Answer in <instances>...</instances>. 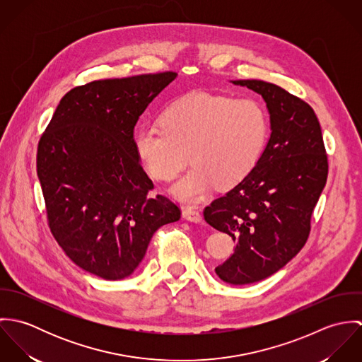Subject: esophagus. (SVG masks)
<instances>
[{
  "instance_id": "1",
  "label": "esophagus",
  "mask_w": 362,
  "mask_h": 362,
  "mask_svg": "<svg viewBox=\"0 0 362 362\" xmlns=\"http://www.w3.org/2000/svg\"><path fill=\"white\" fill-rule=\"evenodd\" d=\"M182 217L188 221H192V223H201L202 221V214L199 213L198 209L192 206H187L182 209Z\"/></svg>"
}]
</instances>
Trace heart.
<instances>
[{"label":"heart","mask_w":362,"mask_h":362,"mask_svg":"<svg viewBox=\"0 0 362 362\" xmlns=\"http://www.w3.org/2000/svg\"><path fill=\"white\" fill-rule=\"evenodd\" d=\"M267 139V115L257 99L211 93L187 95L170 104L161 125H142L134 139L139 160L156 180L171 181L184 202H198L217 184L243 181L255 167Z\"/></svg>","instance_id":"obj_1"}]
</instances>
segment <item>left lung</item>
I'll use <instances>...</instances> for the list:
<instances>
[{
  "label": "left lung",
  "mask_w": 362,
  "mask_h": 362,
  "mask_svg": "<svg viewBox=\"0 0 362 362\" xmlns=\"http://www.w3.org/2000/svg\"><path fill=\"white\" fill-rule=\"evenodd\" d=\"M231 83L263 98L272 131L252 171L204 211L211 227L237 243L216 274L241 286L274 274L305 245L313 207L326 185L327 156L310 104L258 79Z\"/></svg>",
  "instance_id": "left-lung-1"
}]
</instances>
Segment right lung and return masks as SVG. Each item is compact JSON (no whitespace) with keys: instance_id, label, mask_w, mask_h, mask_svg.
<instances>
[{"instance_id":"1","label":"right lung","mask_w":362,"mask_h":362,"mask_svg":"<svg viewBox=\"0 0 362 362\" xmlns=\"http://www.w3.org/2000/svg\"><path fill=\"white\" fill-rule=\"evenodd\" d=\"M175 72L93 81L69 90L40 138L37 177L49 226L66 257L105 280L131 276L156 231L181 211L153 182L134 128Z\"/></svg>"}]
</instances>
